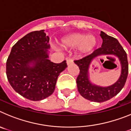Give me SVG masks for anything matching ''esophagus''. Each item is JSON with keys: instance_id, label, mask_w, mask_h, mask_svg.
Instances as JSON below:
<instances>
[{"instance_id": "1", "label": "esophagus", "mask_w": 131, "mask_h": 131, "mask_svg": "<svg viewBox=\"0 0 131 131\" xmlns=\"http://www.w3.org/2000/svg\"><path fill=\"white\" fill-rule=\"evenodd\" d=\"M67 64L68 65H70L71 64V63L73 62V61L72 59H68V60H67Z\"/></svg>"}]
</instances>
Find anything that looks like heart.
Segmentation results:
<instances>
[{"label":"heart","mask_w":131,"mask_h":131,"mask_svg":"<svg viewBox=\"0 0 131 131\" xmlns=\"http://www.w3.org/2000/svg\"><path fill=\"white\" fill-rule=\"evenodd\" d=\"M96 42V38L93 35L75 33L64 37L61 40V45L63 48L78 47L79 53L86 54L95 47Z\"/></svg>","instance_id":"obj_1"}]
</instances>
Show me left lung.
<instances>
[{
	"label": "left lung",
	"instance_id": "obj_1",
	"mask_svg": "<svg viewBox=\"0 0 131 131\" xmlns=\"http://www.w3.org/2000/svg\"><path fill=\"white\" fill-rule=\"evenodd\" d=\"M100 37L102 39V47L96 49L90 55L74 62L78 66L80 72L77 78V85L80 94L87 100L96 102H103L110 100L117 94L123 88L127 81L129 65L127 53L115 38L101 31ZM102 55H115L120 61L122 73L118 81L111 86L103 88L92 84L89 80V67L92 60ZM102 62V60H101Z\"/></svg>",
	"mask_w": 131,
	"mask_h": 131
}]
</instances>
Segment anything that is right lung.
<instances>
[{
  "label": "right lung",
  "instance_id": "add662e5",
  "mask_svg": "<svg viewBox=\"0 0 131 131\" xmlns=\"http://www.w3.org/2000/svg\"><path fill=\"white\" fill-rule=\"evenodd\" d=\"M49 37L45 30L27 34L12 48L6 62V75L12 87L24 98L39 101L54 92L66 61L55 63L48 60Z\"/></svg>",
  "mask_w": 131,
  "mask_h": 131
}]
</instances>
